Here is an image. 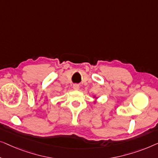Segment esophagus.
<instances>
[{
  "label": "esophagus",
  "mask_w": 158,
  "mask_h": 158,
  "mask_svg": "<svg viewBox=\"0 0 158 158\" xmlns=\"http://www.w3.org/2000/svg\"><path fill=\"white\" fill-rule=\"evenodd\" d=\"M73 88H74V89L77 90V89H79V86L78 85V84H74V86H73Z\"/></svg>",
  "instance_id": "esophagus-1"
}]
</instances>
